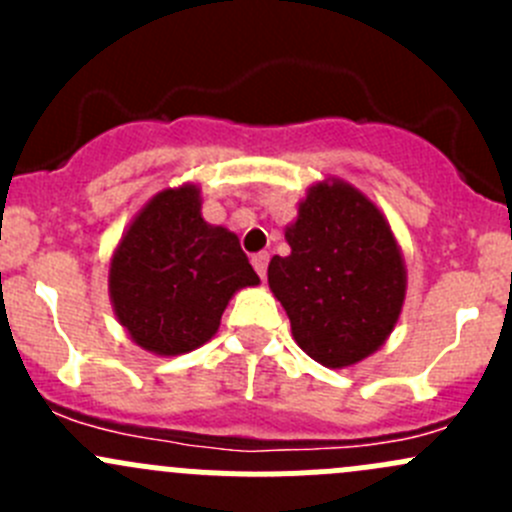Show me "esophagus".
<instances>
[{"label": "esophagus", "mask_w": 512, "mask_h": 512, "mask_svg": "<svg viewBox=\"0 0 512 512\" xmlns=\"http://www.w3.org/2000/svg\"><path fill=\"white\" fill-rule=\"evenodd\" d=\"M267 262H270V255H267V252H257V255H252V267H255V272L262 277V280L267 277Z\"/></svg>", "instance_id": "34e87169"}]
</instances>
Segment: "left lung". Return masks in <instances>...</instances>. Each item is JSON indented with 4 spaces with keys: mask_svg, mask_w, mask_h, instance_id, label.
Listing matches in <instances>:
<instances>
[{
    "mask_svg": "<svg viewBox=\"0 0 512 512\" xmlns=\"http://www.w3.org/2000/svg\"><path fill=\"white\" fill-rule=\"evenodd\" d=\"M267 280L285 307L294 342L342 369L386 342L406 294V270L384 215L347 183H319L285 232Z\"/></svg>",
    "mask_w": 512,
    "mask_h": 512,
    "instance_id": "obj_1",
    "label": "left lung"
}]
</instances>
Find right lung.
<instances>
[{
	"instance_id": "obj_1",
	"label": "right lung",
	"mask_w": 512,
	"mask_h": 512,
	"mask_svg": "<svg viewBox=\"0 0 512 512\" xmlns=\"http://www.w3.org/2000/svg\"><path fill=\"white\" fill-rule=\"evenodd\" d=\"M260 282L235 232L208 225L200 190H163L113 252L108 289L138 347L175 356L208 342L227 299Z\"/></svg>"
}]
</instances>
